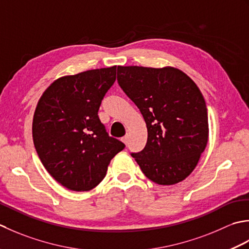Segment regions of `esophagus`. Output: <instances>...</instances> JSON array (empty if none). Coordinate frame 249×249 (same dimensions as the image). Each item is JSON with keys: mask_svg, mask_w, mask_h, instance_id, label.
<instances>
[{"mask_svg": "<svg viewBox=\"0 0 249 249\" xmlns=\"http://www.w3.org/2000/svg\"><path fill=\"white\" fill-rule=\"evenodd\" d=\"M121 140H123V142H124V144H128V141H129V136H128V135H125V136H124V138H123V139H121Z\"/></svg>", "mask_w": 249, "mask_h": 249, "instance_id": "esophagus-1", "label": "esophagus"}]
</instances>
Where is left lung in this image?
Instances as JSON below:
<instances>
[{"label": "left lung", "instance_id": "1", "mask_svg": "<svg viewBox=\"0 0 249 249\" xmlns=\"http://www.w3.org/2000/svg\"><path fill=\"white\" fill-rule=\"evenodd\" d=\"M117 80L143 115L147 143L132 153L147 178L174 185L195 170L209 140V117L200 89L180 70L118 67Z\"/></svg>", "mask_w": 249, "mask_h": 249}]
</instances>
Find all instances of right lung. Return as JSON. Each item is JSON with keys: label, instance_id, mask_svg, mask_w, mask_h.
Masks as SVG:
<instances>
[{"label": "right lung", "instance_id": "obj_1", "mask_svg": "<svg viewBox=\"0 0 249 249\" xmlns=\"http://www.w3.org/2000/svg\"><path fill=\"white\" fill-rule=\"evenodd\" d=\"M115 80L116 65L63 76L44 91L35 108V149L48 173L70 190L93 189L125 147L108 135L98 116Z\"/></svg>", "mask_w": 249, "mask_h": 249}]
</instances>
